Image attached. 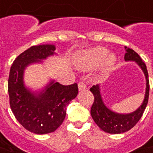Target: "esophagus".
<instances>
[{
	"instance_id": "1",
	"label": "esophagus",
	"mask_w": 153,
	"mask_h": 153,
	"mask_svg": "<svg viewBox=\"0 0 153 153\" xmlns=\"http://www.w3.org/2000/svg\"><path fill=\"white\" fill-rule=\"evenodd\" d=\"M78 86H79V91H85V90H86V85L85 84V83H83V82H79V85H78Z\"/></svg>"
}]
</instances>
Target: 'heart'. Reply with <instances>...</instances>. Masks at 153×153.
<instances>
[{
    "label": "heart",
    "instance_id": "1",
    "mask_svg": "<svg viewBox=\"0 0 153 153\" xmlns=\"http://www.w3.org/2000/svg\"><path fill=\"white\" fill-rule=\"evenodd\" d=\"M117 62L114 53H109L108 50L102 46H96L84 51L77 56L75 64L82 70H89L102 64V70L104 73L109 72Z\"/></svg>",
    "mask_w": 153,
    "mask_h": 153
}]
</instances>
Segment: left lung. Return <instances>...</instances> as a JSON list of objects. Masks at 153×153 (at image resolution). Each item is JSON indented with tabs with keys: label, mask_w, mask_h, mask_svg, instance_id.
<instances>
[{
	"label": "left lung",
	"mask_w": 153,
	"mask_h": 153,
	"mask_svg": "<svg viewBox=\"0 0 153 153\" xmlns=\"http://www.w3.org/2000/svg\"><path fill=\"white\" fill-rule=\"evenodd\" d=\"M125 62H134L142 70L146 79V91L144 99L138 108L128 113L114 112L104 103L101 94V85H93L90 91L94 95V102L91 109V114L95 123L103 131L109 134H121L132 129L139 121L144 113L149 97V79L146 66L140 56L132 49L124 47Z\"/></svg>",
	"instance_id": "8db88e82"
}]
</instances>
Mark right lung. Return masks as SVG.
<instances>
[{
  "label": "right lung",
  "mask_w": 153,
  "mask_h": 153,
  "mask_svg": "<svg viewBox=\"0 0 153 153\" xmlns=\"http://www.w3.org/2000/svg\"><path fill=\"white\" fill-rule=\"evenodd\" d=\"M56 45H34L14 60L8 79L10 107L21 125L32 133L44 134L55 131L66 116V107L78 95L76 83L63 85L51 79L38 90L26 85L24 74L34 64L57 56Z\"/></svg>",
  "instance_id": "1"
}]
</instances>
